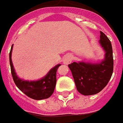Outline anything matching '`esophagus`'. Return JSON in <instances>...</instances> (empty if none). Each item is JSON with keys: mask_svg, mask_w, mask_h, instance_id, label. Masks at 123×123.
<instances>
[{"mask_svg": "<svg viewBox=\"0 0 123 123\" xmlns=\"http://www.w3.org/2000/svg\"><path fill=\"white\" fill-rule=\"evenodd\" d=\"M71 61H72V56L71 55H67L64 57L63 63L65 65H68L71 62Z\"/></svg>", "mask_w": 123, "mask_h": 123, "instance_id": "34e87169", "label": "esophagus"}]
</instances>
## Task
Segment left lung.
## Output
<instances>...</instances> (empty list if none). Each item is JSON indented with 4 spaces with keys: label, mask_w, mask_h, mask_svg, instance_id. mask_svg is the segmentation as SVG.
I'll return each mask as SVG.
<instances>
[{
    "label": "left lung",
    "mask_w": 123,
    "mask_h": 123,
    "mask_svg": "<svg viewBox=\"0 0 123 123\" xmlns=\"http://www.w3.org/2000/svg\"><path fill=\"white\" fill-rule=\"evenodd\" d=\"M100 32V44L105 51V59L100 63L73 62L68 65L76 89L84 95L96 94L109 82L113 71L112 45L108 37Z\"/></svg>",
    "instance_id": "8db88e82"
}]
</instances>
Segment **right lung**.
<instances>
[{
    "mask_svg": "<svg viewBox=\"0 0 123 123\" xmlns=\"http://www.w3.org/2000/svg\"><path fill=\"white\" fill-rule=\"evenodd\" d=\"M13 45L11 47L9 54L10 64L11 73L12 75L14 82L22 92L25 95L34 100L45 99L51 96L54 93L56 82V71L60 64L55 66L50 69V71L44 78L37 81H25L18 78L14 70L12 62V52Z\"/></svg>",
    "mask_w": 123,
    "mask_h": 123,
    "instance_id": "add662e5",
    "label": "right lung"
}]
</instances>
